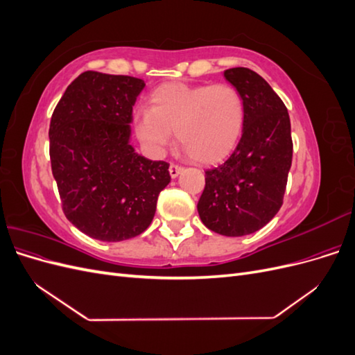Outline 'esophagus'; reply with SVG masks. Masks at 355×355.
Wrapping results in <instances>:
<instances>
[{
  "instance_id": "34e87169",
  "label": "esophagus",
  "mask_w": 355,
  "mask_h": 355,
  "mask_svg": "<svg viewBox=\"0 0 355 355\" xmlns=\"http://www.w3.org/2000/svg\"><path fill=\"white\" fill-rule=\"evenodd\" d=\"M182 171V167L178 166V164H170L168 167V173L171 178H178V175Z\"/></svg>"
}]
</instances>
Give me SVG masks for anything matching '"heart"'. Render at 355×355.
<instances>
[{
	"instance_id": "b5f03b06",
	"label": "heart",
	"mask_w": 355,
	"mask_h": 355,
	"mask_svg": "<svg viewBox=\"0 0 355 355\" xmlns=\"http://www.w3.org/2000/svg\"><path fill=\"white\" fill-rule=\"evenodd\" d=\"M149 103L151 108L133 112V128L154 155L164 154L171 130L188 155L201 164L218 163L240 141L245 106L231 84L171 83L154 90Z\"/></svg>"
}]
</instances>
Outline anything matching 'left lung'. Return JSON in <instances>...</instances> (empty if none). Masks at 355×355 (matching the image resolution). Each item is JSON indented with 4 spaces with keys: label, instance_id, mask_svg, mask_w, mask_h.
<instances>
[{
    "label": "left lung",
    "instance_id": "1",
    "mask_svg": "<svg viewBox=\"0 0 355 355\" xmlns=\"http://www.w3.org/2000/svg\"><path fill=\"white\" fill-rule=\"evenodd\" d=\"M223 75L243 96V135L225 163L206 170L197 209L213 232L241 237L265 227L280 210L293 142L286 105L259 73L231 68Z\"/></svg>",
    "mask_w": 355,
    "mask_h": 355
}]
</instances>
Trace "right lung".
Returning a JSON list of instances; mask_svg holds the SVG:
<instances>
[{"label": "right lung", "instance_id": "obj_1", "mask_svg": "<svg viewBox=\"0 0 355 355\" xmlns=\"http://www.w3.org/2000/svg\"><path fill=\"white\" fill-rule=\"evenodd\" d=\"M141 78L85 71L63 93L50 121V161L62 209L89 237L123 241L151 225L168 163L135 153L133 106Z\"/></svg>", "mask_w": 355, "mask_h": 355}]
</instances>
